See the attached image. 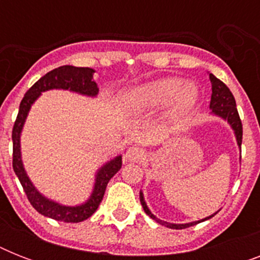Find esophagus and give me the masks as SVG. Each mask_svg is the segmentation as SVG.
<instances>
[{
  "label": "esophagus",
  "mask_w": 260,
  "mask_h": 260,
  "mask_svg": "<svg viewBox=\"0 0 260 260\" xmlns=\"http://www.w3.org/2000/svg\"><path fill=\"white\" fill-rule=\"evenodd\" d=\"M143 158H144V151L138 148V147H131L124 155V159L126 162H140Z\"/></svg>",
  "instance_id": "1"
}]
</instances>
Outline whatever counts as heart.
Wrapping results in <instances>:
<instances>
[{"mask_svg": "<svg viewBox=\"0 0 260 260\" xmlns=\"http://www.w3.org/2000/svg\"><path fill=\"white\" fill-rule=\"evenodd\" d=\"M198 94L196 83L183 82L181 78H165L131 89L124 97V104L129 112H147L173 101V112L181 113L193 108Z\"/></svg>", "mask_w": 260, "mask_h": 260, "instance_id": "b5f03b06", "label": "heart"}]
</instances>
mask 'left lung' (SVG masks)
I'll return each instance as SVG.
<instances>
[{
    "label": "left lung",
    "instance_id": "obj_1",
    "mask_svg": "<svg viewBox=\"0 0 260 260\" xmlns=\"http://www.w3.org/2000/svg\"><path fill=\"white\" fill-rule=\"evenodd\" d=\"M210 83H212V97H210V113L217 116V117L225 120L228 124L231 125L232 131H234L235 138H236V142H238L239 148L242 147V139H243V125L242 121H240V117H239L238 113V108H236V101H235L234 94L231 93V90L226 87V85L224 82H221L220 79L216 78L213 74H209ZM242 152V151H240ZM242 158V156H240ZM140 202H142V206L144 212H146L148 216H150L152 220H155L159 224L167 226V228H173V230H183V228H189V226H193L198 222L205 221V220H209L214 216L213 213L208 216V217L202 218V220H198V221H191V222H186V224H173V222H167L163 221L160 218H158L155 216L152 212L150 210V208L147 206L146 200H144V194L140 190Z\"/></svg>",
    "mask_w": 260,
    "mask_h": 260
}]
</instances>
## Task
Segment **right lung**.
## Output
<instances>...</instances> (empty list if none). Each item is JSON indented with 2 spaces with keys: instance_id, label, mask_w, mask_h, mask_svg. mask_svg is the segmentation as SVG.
I'll list each match as a JSON object with an SVG mask.
<instances>
[{
  "instance_id": "add662e5",
  "label": "right lung",
  "mask_w": 260,
  "mask_h": 260,
  "mask_svg": "<svg viewBox=\"0 0 260 260\" xmlns=\"http://www.w3.org/2000/svg\"><path fill=\"white\" fill-rule=\"evenodd\" d=\"M94 73L95 71L93 69H89V67L74 66H62L47 73L26 91L24 98L21 100L17 118H16L13 131H12L13 170L17 175L20 183H21L22 189L25 191L26 197L29 200L30 205L43 216L54 218L58 221L81 222L89 218L97 210L102 198H104L108 182L110 181V178L113 177L114 174L121 169V155H117L116 158L110 159L104 166L98 169L97 174H95V179H94L93 191L86 200V202L75 206L62 205V204L52 201L50 198H47L46 196H43L35 187V185L28 177L21 159V143H20L21 142V132L32 105L42 95V93H44L47 90L62 89L73 91V93L82 94V95H87V97H97L98 86L93 79Z\"/></svg>"
}]
</instances>
